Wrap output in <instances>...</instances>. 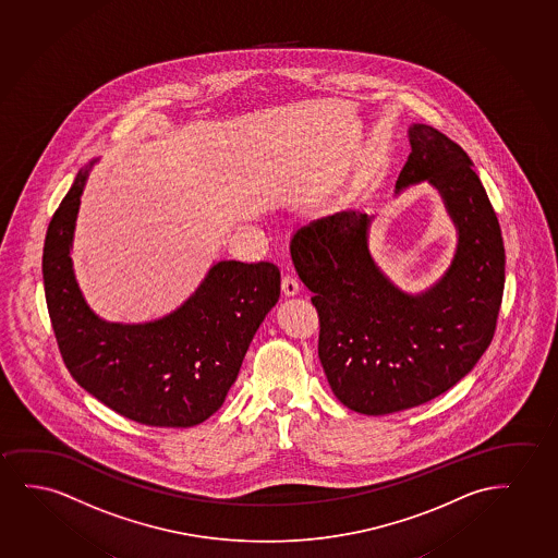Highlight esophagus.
<instances>
[{"instance_id": "34e87169", "label": "esophagus", "mask_w": 558, "mask_h": 558, "mask_svg": "<svg viewBox=\"0 0 558 558\" xmlns=\"http://www.w3.org/2000/svg\"><path fill=\"white\" fill-rule=\"evenodd\" d=\"M281 289H283L284 296H294L300 292V283L296 277L292 275H283V281H281Z\"/></svg>"}]
</instances>
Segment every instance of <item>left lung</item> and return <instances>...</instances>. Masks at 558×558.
Listing matches in <instances>:
<instances>
[{"instance_id":"left-lung-1","label":"left lung","mask_w":558,"mask_h":558,"mask_svg":"<svg viewBox=\"0 0 558 558\" xmlns=\"http://www.w3.org/2000/svg\"><path fill=\"white\" fill-rule=\"evenodd\" d=\"M398 191L430 181L459 231L440 283L411 296L386 279L367 246L369 216L338 213L291 241L300 281L314 292L319 360L345 408L388 415L423 405L471 373L492 344L505 287L501 228L469 155L426 124L409 128Z\"/></svg>"}]
</instances>
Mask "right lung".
Returning a JSON list of instances; mask_svg holds the SVG:
<instances>
[{
  "mask_svg": "<svg viewBox=\"0 0 558 558\" xmlns=\"http://www.w3.org/2000/svg\"><path fill=\"white\" fill-rule=\"evenodd\" d=\"M80 172L49 221L44 287L57 345L72 378L135 423L187 428L214 415L235 383L254 332L281 294L271 262H218L191 299L158 322L107 323L87 307L72 271Z\"/></svg>",
  "mask_w": 558,
  "mask_h": 558,
  "instance_id": "1",
  "label": "right lung"
}]
</instances>
